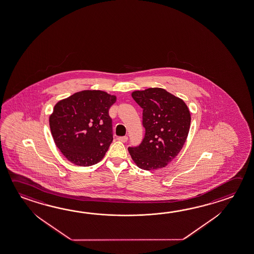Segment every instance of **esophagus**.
Returning <instances> with one entry per match:
<instances>
[{
	"mask_svg": "<svg viewBox=\"0 0 254 254\" xmlns=\"http://www.w3.org/2000/svg\"><path fill=\"white\" fill-rule=\"evenodd\" d=\"M127 139H128L127 136H120V137H118V140H119V141H121V142H127Z\"/></svg>",
	"mask_w": 254,
	"mask_h": 254,
	"instance_id": "obj_1",
	"label": "esophagus"
}]
</instances>
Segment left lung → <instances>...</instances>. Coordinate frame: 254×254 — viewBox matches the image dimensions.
<instances>
[{
    "mask_svg": "<svg viewBox=\"0 0 254 254\" xmlns=\"http://www.w3.org/2000/svg\"><path fill=\"white\" fill-rule=\"evenodd\" d=\"M132 97L142 109L145 128L142 142L129 147L133 162L144 170L162 169L181 151L191 115L185 102L162 88L135 91Z\"/></svg>",
    "mask_w": 254,
    "mask_h": 254,
    "instance_id": "left-lung-1",
    "label": "left lung"
}]
</instances>
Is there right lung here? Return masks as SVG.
<instances>
[{
	"mask_svg": "<svg viewBox=\"0 0 254 254\" xmlns=\"http://www.w3.org/2000/svg\"><path fill=\"white\" fill-rule=\"evenodd\" d=\"M116 96L100 90H85L60 101L50 116L54 142L63 155L77 166L103 160L113 140L109 110Z\"/></svg>",
	"mask_w": 254,
	"mask_h": 254,
	"instance_id": "1",
	"label": "right lung"
}]
</instances>
